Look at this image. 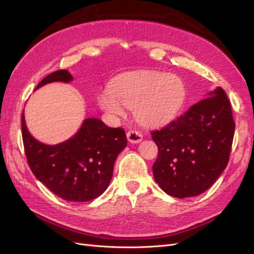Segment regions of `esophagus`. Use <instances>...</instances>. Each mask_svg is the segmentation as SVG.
I'll use <instances>...</instances> for the list:
<instances>
[{"mask_svg": "<svg viewBox=\"0 0 254 254\" xmlns=\"http://www.w3.org/2000/svg\"><path fill=\"white\" fill-rule=\"evenodd\" d=\"M127 139L130 143H140L143 140V135L137 130H129L127 132Z\"/></svg>", "mask_w": 254, "mask_h": 254, "instance_id": "esophagus-1", "label": "esophagus"}]
</instances>
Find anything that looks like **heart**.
<instances>
[{
  "label": "heart",
  "instance_id": "1",
  "mask_svg": "<svg viewBox=\"0 0 254 254\" xmlns=\"http://www.w3.org/2000/svg\"><path fill=\"white\" fill-rule=\"evenodd\" d=\"M186 87L174 74L144 72L122 78L98 95V105L111 115L134 110L142 125L157 126L172 121L183 106Z\"/></svg>",
  "mask_w": 254,
  "mask_h": 254
}]
</instances>
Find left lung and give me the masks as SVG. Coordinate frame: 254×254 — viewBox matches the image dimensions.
Listing matches in <instances>:
<instances>
[{
    "label": "left lung",
    "mask_w": 254,
    "mask_h": 254,
    "mask_svg": "<svg viewBox=\"0 0 254 254\" xmlns=\"http://www.w3.org/2000/svg\"><path fill=\"white\" fill-rule=\"evenodd\" d=\"M235 123L220 87L167 126L151 132L158 146L153 178L176 198L202 194L228 165Z\"/></svg>",
    "instance_id": "left-lung-1"
}]
</instances>
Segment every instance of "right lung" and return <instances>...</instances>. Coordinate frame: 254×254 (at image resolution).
<instances>
[{
  "label": "right lung",
  "instance_id": "1",
  "mask_svg": "<svg viewBox=\"0 0 254 254\" xmlns=\"http://www.w3.org/2000/svg\"><path fill=\"white\" fill-rule=\"evenodd\" d=\"M72 80L66 70H58L43 78L36 90L53 81ZM22 139L37 179L58 197L75 202L89 201L104 193L111 181L115 159L127 145L124 129L110 128L93 118L84 120L71 139L56 145L43 144L29 133L24 111Z\"/></svg>",
  "mask_w": 254,
  "mask_h": 254
}]
</instances>
